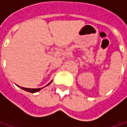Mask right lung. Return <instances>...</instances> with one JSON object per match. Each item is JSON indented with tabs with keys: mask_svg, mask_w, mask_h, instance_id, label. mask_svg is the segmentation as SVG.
Here are the masks:
<instances>
[{
	"mask_svg": "<svg viewBox=\"0 0 127 127\" xmlns=\"http://www.w3.org/2000/svg\"><path fill=\"white\" fill-rule=\"evenodd\" d=\"M51 83V82H50ZM49 83V84H50ZM48 84V85H49ZM21 88L23 89V90H26V91H27V92H29V93H36V92H38L42 88H37V89H31V88H23V87H21Z\"/></svg>",
	"mask_w": 127,
	"mask_h": 127,
	"instance_id": "right-lung-1",
	"label": "right lung"
}]
</instances>
